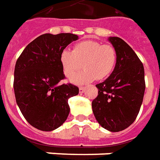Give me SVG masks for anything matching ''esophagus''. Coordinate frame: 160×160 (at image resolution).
Returning <instances> with one entry per match:
<instances>
[{
  "mask_svg": "<svg viewBox=\"0 0 160 160\" xmlns=\"http://www.w3.org/2000/svg\"><path fill=\"white\" fill-rule=\"evenodd\" d=\"M84 89H85V87H83V86L79 87V91H80V93L83 92V91H84Z\"/></svg>",
  "mask_w": 160,
  "mask_h": 160,
  "instance_id": "obj_1",
  "label": "esophagus"
}]
</instances>
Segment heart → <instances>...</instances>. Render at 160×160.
<instances>
[{"label":"heart","mask_w":160,"mask_h":160,"mask_svg":"<svg viewBox=\"0 0 160 160\" xmlns=\"http://www.w3.org/2000/svg\"><path fill=\"white\" fill-rule=\"evenodd\" d=\"M62 72L68 78H72L81 69V73L71 78L75 83H85L109 78L118 62V53L112 45H104L97 41L86 40L78 42L72 51L62 50L60 54Z\"/></svg>","instance_id":"obj_1"}]
</instances>
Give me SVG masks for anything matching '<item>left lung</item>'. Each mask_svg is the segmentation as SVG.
<instances>
[{"instance_id":"8db88e82","label":"left lung","mask_w":160,"mask_h":160,"mask_svg":"<svg viewBox=\"0 0 160 160\" xmlns=\"http://www.w3.org/2000/svg\"><path fill=\"white\" fill-rule=\"evenodd\" d=\"M118 53V62L109 78L97 84L98 95L92 111L99 124L110 132L129 127L137 118L145 90V70L140 59L124 40L110 37Z\"/></svg>"}]
</instances>
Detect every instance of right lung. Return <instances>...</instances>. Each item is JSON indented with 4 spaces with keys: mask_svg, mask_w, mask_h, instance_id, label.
<instances>
[{
    "mask_svg": "<svg viewBox=\"0 0 160 160\" xmlns=\"http://www.w3.org/2000/svg\"><path fill=\"white\" fill-rule=\"evenodd\" d=\"M78 36L70 33L43 34L32 41L18 57L15 67V100L28 123L50 132L65 122L68 100L79 92L71 83L60 84L65 76L60 54Z\"/></svg>",
    "mask_w": 160,
    "mask_h": 160,
    "instance_id": "obj_1",
    "label": "right lung"
}]
</instances>
